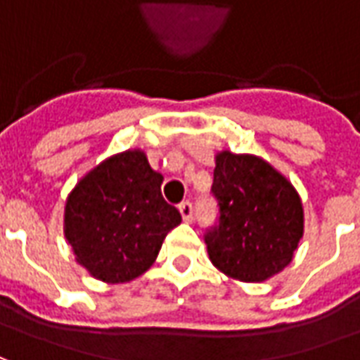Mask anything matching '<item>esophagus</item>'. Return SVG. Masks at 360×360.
Instances as JSON below:
<instances>
[{"label":"esophagus","instance_id":"obj_1","mask_svg":"<svg viewBox=\"0 0 360 360\" xmlns=\"http://www.w3.org/2000/svg\"><path fill=\"white\" fill-rule=\"evenodd\" d=\"M179 212L185 221H193V218H195V208H193V204L188 202V200H183L179 204Z\"/></svg>","mask_w":360,"mask_h":360}]
</instances>
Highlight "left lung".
<instances>
[{
	"mask_svg": "<svg viewBox=\"0 0 360 360\" xmlns=\"http://www.w3.org/2000/svg\"><path fill=\"white\" fill-rule=\"evenodd\" d=\"M212 196L218 221L204 243L212 264L241 281H264L285 268L302 237V204L289 181L257 156H216Z\"/></svg>",
	"mask_w": 360,
	"mask_h": 360,
	"instance_id": "left-lung-1",
	"label": "left lung"
}]
</instances>
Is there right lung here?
I'll list each match as a JSON object with an SVG mask.
<instances>
[{
    "label": "right lung",
    "instance_id": "obj_1",
    "mask_svg": "<svg viewBox=\"0 0 360 360\" xmlns=\"http://www.w3.org/2000/svg\"><path fill=\"white\" fill-rule=\"evenodd\" d=\"M164 177L141 150L108 158L84 175L65 204V237L79 264L108 283L131 281L154 264L181 224L162 196Z\"/></svg>",
    "mask_w": 360,
    "mask_h": 360
}]
</instances>
